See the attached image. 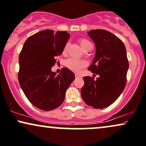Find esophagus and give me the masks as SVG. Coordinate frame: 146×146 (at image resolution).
I'll list each match as a JSON object with an SVG mask.
<instances>
[{
    "label": "esophagus",
    "mask_w": 146,
    "mask_h": 146,
    "mask_svg": "<svg viewBox=\"0 0 146 146\" xmlns=\"http://www.w3.org/2000/svg\"><path fill=\"white\" fill-rule=\"evenodd\" d=\"M75 78H80V75H79L78 74H75Z\"/></svg>",
    "instance_id": "esophagus-1"
}]
</instances>
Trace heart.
<instances>
[{"instance_id":"obj_1","label":"heart","mask_w":146,"mask_h":146,"mask_svg":"<svg viewBox=\"0 0 146 146\" xmlns=\"http://www.w3.org/2000/svg\"><path fill=\"white\" fill-rule=\"evenodd\" d=\"M79 43H80L81 47H82L84 50L86 47L88 46V45H92L90 42L88 40L86 39V38H80V39L79 40ZM67 49L68 44H66L65 46L64 47V48H63L62 50V54L63 55H66V52H67ZM66 65L70 70H71L72 71H74L75 73H78V72H80L82 68L86 66V62L85 61L82 60L70 58L67 60V61H66Z\"/></svg>"}]
</instances>
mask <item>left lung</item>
Returning a JSON list of instances; mask_svg holds the SVG:
<instances>
[{"label": "left lung", "mask_w": 146, "mask_h": 146, "mask_svg": "<svg viewBox=\"0 0 146 146\" xmlns=\"http://www.w3.org/2000/svg\"><path fill=\"white\" fill-rule=\"evenodd\" d=\"M88 33L96 46L95 56L88 70L99 77L96 80L84 77L81 95L89 106L103 109L114 103L125 88L129 66L126 47L120 38L108 31L91 30Z\"/></svg>", "instance_id": "left-lung-1"}]
</instances>
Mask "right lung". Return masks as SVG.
<instances>
[{
  "label": "right lung",
  "instance_id": "1",
  "mask_svg": "<svg viewBox=\"0 0 146 146\" xmlns=\"http://www.w3.org/2000/svg\"><path fill=\"white\" fill-rule=\"evenodd\" d=\"M69 37L66 31L43 30L26 39L19 56V83L29 101L41 110L58 108L75 79L67 68L58 75L52 72Z\"/></svg>",
  "mask_w": 146,
  "mask_h": 146
}]
</instances>
